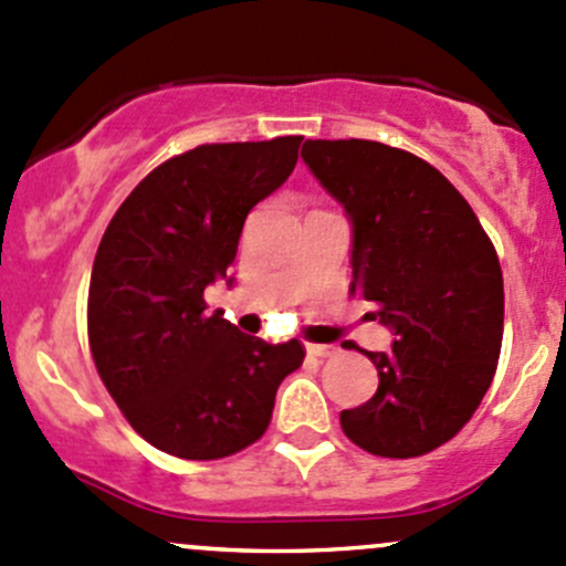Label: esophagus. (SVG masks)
I'll return each instance as SVG.
<instances>
[{
    "mask_svg": "<svg viewBox=\"0 0 566 566\" xmlns=\"http://www.w3.org/2000/svg\"><path fill=\"white\" fill-rule=\"evenodd\" d=\"M307 354L318 359H329V357H337L340 348H337L335 343H311V346H307Z\"/></svg>",
    "mask_w": 566,
    "mask_h": 566,
    "instance_id": "esophagus-1",
    "label": "esophagus"
}]
</instances>
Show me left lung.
Here are the masks:
<instances>
[{
  "instance_id": "1",
  "label": "left lung",
  "mask_w": 566,
  "mask_h": 566,
  "mask_svg": "<svg viewBox=\"0 0 566 566\" xmlns=\"http://www.w3.org/2000/svg\"><path fill=\"white\" fill-rule=\"evenodd\" d=\"M302 160L352 223V291L389 326L368 352L378 389L340 411L370 455L417 458L463 428L496 373L504 332L499 255L474 209L430 163L378 142H305Z\"/></svg>"
}]
</instances>
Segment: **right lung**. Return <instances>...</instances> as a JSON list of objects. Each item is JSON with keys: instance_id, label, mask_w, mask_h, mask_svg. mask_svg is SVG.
Wrapping results in <instances>:
<instances>
[{"instance_id": "right-lung-1", "label": "right lung", "mask_w": 566, "mask_h": 566, "mask_svg": "<svg viewBox=\"0 0 566 566\" xmlns=\"http://www.w3.org/2000/svg\"><path fill=\"white\" fill-rule=\"evenodd\" d=\"M302 136L203 144L157 166L111 218L90 281L97 373L138 436L185 460H218L264 436L275 392L305 359L207 313L234 283L250 209L291 177Z\"/></svg>"}]
</instances>
